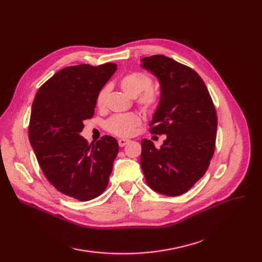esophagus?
<instances>
[{
  "label": "esophagus",
  "mask_w": 262,
  "mask_h": 262,
  "mask_svg": "<svg viewBox=\"0 0 262 262\" xmlns=\"http://www.w3.org/2000/svg\"><path fill=\"white\" fill-rule=\"evenodd\" d=\"M129 141H130L129 139H124V138H121V139H119V140H118V143H119V145L122 147V146H125Z\"/></svg>",
  "instance_id": "obj_1"
}]
</instances>
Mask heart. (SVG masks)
Here are the masks:
<instances>
[{"label":"heart","instance_id":"1","mask_svg":"<svg viewBox=\"0 0 262 262\" xmlns=\"http://www.w3.org/2000/svg\"><path fill=\"white\" fill-rule=\"evenodd\" d=\"M120 86L123 91L130 96L137 95V102L144 108L153 107L158 101L157 90L150 86L152 79L143 72H129L121 76ZM107 88H103L96 95V106L102 107L105 103ZM140 124V118L136 114L116 115L106 122V128L109 133L120 137H128Z\"/></svg>","mask_w":262,"mask_h":262}]
</instances>
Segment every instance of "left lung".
Here are the masks:
<instances>
[{
	"label": "left lung",
	"instance_id": "8db88e82",
	"mask_svg": "<svg viewBox=\"0 0 262 262\" xmlns=\"http://www.w3.org/2000/svg\"><path fill=\"white\" fill-rule=\"evenodd\" d=\"M141 67L160 84L150 133L167 136L159 148L150 140L141 141V169L150 189L181 195L209 167L217 126L215 108L205 82L191 68L163 55L142 58Z\"/></svg>",
	"mask_w": 262,
	"mask_h": 262
}]
</instances>
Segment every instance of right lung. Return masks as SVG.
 <instances>
[{
	"label": "right lung",
	"mask_w": 262,
	"mask_h": 262,
	"mask_svg": "<svg viewBox=\"0 0 262 262\" xmlns=\"http://www.w3.org/2000/svg\"><path fill=\"white\" fill-rule=\"evenodd\" d=\"M116 70L112 62L67 67L39 88L33 102L29 137L39 166L59 192L78 201L103 193L119 152L114 137L89 145L80 136L96 95Z\"/></svg>",
	"instance_id": "right-lung-1"
}]
</instances>
